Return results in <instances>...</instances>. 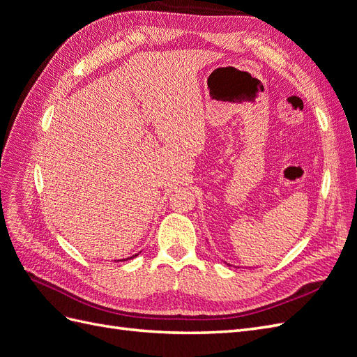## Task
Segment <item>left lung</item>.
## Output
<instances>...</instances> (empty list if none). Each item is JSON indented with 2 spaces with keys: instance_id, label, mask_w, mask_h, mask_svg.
<instances>
[{
  "instance_id": "8db88e82",
  "label": "left lung",
  "mask_w": 357,
  "mask_h": 357,
  "mask_svg": "<svg viewBox=\"0 0 357 357\" xmlns=\"http://www.w3.org/2000/svg\"><path fill=\"white\" fill-rule=\"evenodd\" d=\"M225 264H226V265H228V266H232V265H231V264H228V262H225ZM235 268H238V266H235Z\"/></svg>"
}]
</instances>
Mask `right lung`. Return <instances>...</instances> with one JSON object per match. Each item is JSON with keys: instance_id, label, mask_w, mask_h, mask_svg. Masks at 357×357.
<instances>
[{"instance_id": "1", "label": "right lung", "mask_w": 357, "mask_h": 357, "mask_svg": "<svg viewBox=\"0 0 357 357\" xmlns=\"http://www.w3.org/2000/svg\"><path fill=\"white\" fill-rule=\"evenodd\" d=\"M137 256H138V253H137V255H134V256H131V257H126V259H119V261H121V262H122V261H128V259H134V257H137ZM119 261H116V262H119Z\"/></svg>"}]
</instances>
